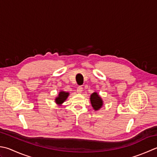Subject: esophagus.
<instances>
[{"label":"esophagus","instance_id":"obj_1","mask_svg":"<svg viewBox=\"0 0 157 157\" xmlns=\"http://www.w3.org/2000/svg\"><path fill=\"white\" fill-rule=\"evenodd\" d=\"M83 90V88L81 86H79L78 88H77V92H78V93H81Z\"/></svg>","mask_w":157,"mask_h":157}]
</instances>
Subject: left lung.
Instances as JSON below:
<instances>
[{"instance_id":"1","label":"left lung","mask_w":157,"mask_h":157,"mask_svg":"<svg viewBox=\"0 0 157 157\" xmlns=\"http://www.w3.org/2000/svg\"><path fill=\"white\" fill-rule=\"evenodd\" d=\"M90 102L92 106H93L95 111H97V110L101 108L103 103L102 99L97 94V93H93L90 95Z\"/></svg>"}]
</instances>
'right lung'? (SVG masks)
<instances>
[{
	"label": "right lung",
	"mask_w": 157,
	"mask_h": 157,
	"mask_svg": "<svg viewBox=\"0 0 157 157\" xmlns=\"http://www.w3.org/2000/svg\"><path fill=\"white\" fill-rule=\"evenodd\" d=\"M69 93H66V92L64 91H60L59 94H58V96L55 99V102H56L58 105H60L63 102H64V101H66L67 98L69 96Z\"/></svg>",
	"instance_id": "obj_1"
}]
</instances>
